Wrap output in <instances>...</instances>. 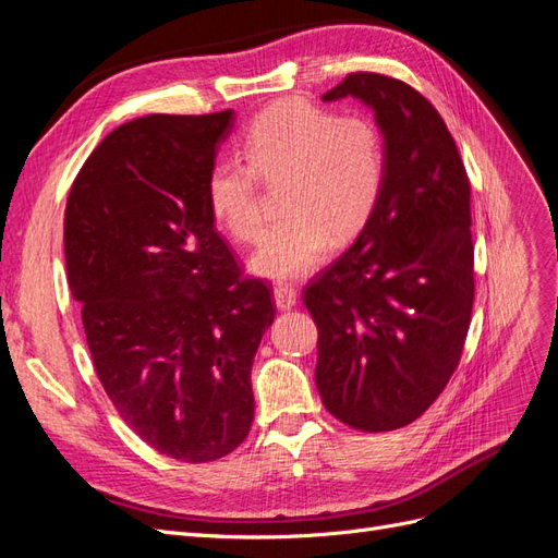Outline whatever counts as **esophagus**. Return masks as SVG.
Here are the masks:
<instances>
[{
  "label": "esophagus",
  "instance_id": "1",
  "mask_svg": "<svg viewBox=\"0 0 558 558\" xmlns=\"http://www.w3.org/2000/svg\"><path fill=\"white\" fill-rule=\"evenodd\" d=\"M275 302L279 310H291L298 302V291L289 283H279V286H275Z\"/></svg>",
  "mask_w": 558,
  "mask_h": 558
}]
</instances>
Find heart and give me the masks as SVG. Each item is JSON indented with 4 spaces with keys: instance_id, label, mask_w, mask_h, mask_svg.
<instances>
[{
    "instance_id": "1",
    "label": "heart",
    "mask_w": 558,
    "mask_h": 558,
    "mask_svg": "<svg viewBox=\"0 0 558 558\" xmlns=\"http://www.w3.org/2000/svg\"><path fill=\"white\" fill-rule=\"evenodd\" d=\"M242 162L218 160L207 177L214 221L234 242L263 228L258 183L281 185L279 223L248 258L263 279H298L324 260L330 242L356 240L384 191L386 158L379 130L361 116L337 118L305 99H286L253 118L238 142Z\"/></svg>"
}]
</instances>
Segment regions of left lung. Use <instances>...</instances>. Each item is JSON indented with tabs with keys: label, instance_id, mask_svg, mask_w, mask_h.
I'll return each mask as SVG.
<instances>
[{
	"label": "left lung",
	"instance_id": "obj_1",
	"mask_svg": "<svg viewBox=\"0 0 558 558\" xmlns=\"http://www.w3.org/2000/svg\"><path fill=\"white\" fill-rule=\"evenodd\" d=\"M342 97L375 113L384 191L356 242L307 286L305 307L326 410L384 433L424 414L459 365L475 300L470 181L440 113L408 83L359 72L320 99Z\"/></svg>",
	"mask_w": 558,
	"mask_h": 558
}]
</instances>
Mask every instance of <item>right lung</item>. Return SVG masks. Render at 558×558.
<instances>
[{"mask_svg": "<svg viewBox=\"0 0 558 558\" xmlns=\"http://www.w3.org/2000/svg\"><path fill=\"white\" fill-rule=\"evenodd\" d=\"M234 111L154 113L116 128L72 185L66 279L116 412L170 459L207 463L253 421L251 367L275 307L240 279L207 177Z\"/></svg>", "mask_w": 558, "mask_h": 558, "instance_id": "1", "label": "right lung"}]
</instances>
